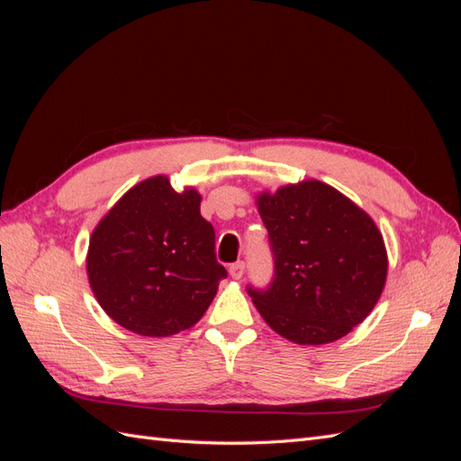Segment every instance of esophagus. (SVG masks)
Masks as SVG:
<instances>
[{"label": "esophagus", "mask_w": 461, "mask_h": 461, "mask_svg": "<svg viewBox=\"0 0 461 461\" xmlns=\"http://www.w3.org/2000/svg\"><path fill=\"white\" fill-rule=\"evenodd\" d=\"M244 271H246V263L244 261H236L232 263L229 267V273L232 278H236V281H240V278L244 276Z\"/></svg>", "instance_id": "obj_1"}]
</instances>
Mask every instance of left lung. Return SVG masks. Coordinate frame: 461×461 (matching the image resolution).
<instances>
[{"label":"left lung","mask_w":461,"mask_h":461,"mask_svg":"<svg viewBox=\"0 0 461 461\" xmlns=\"http://www.w3.org/2000/svg\"><path fill=\"white\" fill-rule=\"evenodd\" d=\"M258 212L275 275L248 294L265 323L296 344L346 337L371 313L386 281V249L373 219L319 180L259 194Z\"/></svg>","instance_id":"1"}]
</instances>
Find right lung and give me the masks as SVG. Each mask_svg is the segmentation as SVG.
<instances>
[{"instance_id":"1","label":"right lung","mask_w":461,"mask_h":461,"mask_svg":"<svg viewBox=\"0 0 461 461\" xmlns=\"http://www.w3.org/2000/svg\"><path fill=\"white\" fill-rule=\"evenodd\" d=\"M202 196L175 192L167 176L132 186L92 232L86 269L104 312L142 337H169L196 325L227 269L215 258V230Z\"/></svg>"}]
</instances>
